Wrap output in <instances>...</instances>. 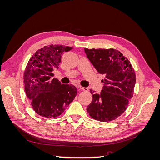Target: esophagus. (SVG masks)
I'll list each match as a JSON object with an SVG mask.
<instances>
[{
    "instance_id": "1",
    "label": "esophagus",
    "mask_w": 160,
    "mask_h": 160,
    "mask_svg": "<svg viewBox=\"0 0 160 160\" xmlns=\"http://www.w3.org/2000/svg\"><path fill=\"white\" fill-rule=\"evenodd\" d=\"M78 88L79 89H81V90H83V91H88V88H83V87H81V86H78Z\"/></svg>"
}]
</instances>
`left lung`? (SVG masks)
Listing matches in <instances>:
<instances>
[{
    "label": "left lung",
    "instance_id": "obj_1",
    "mask_svg": "<svg viewBox=\"0 0 160 160\" xmlns=\"http://www.w3.org/2000/svg\"><path fill=\"white\" fill-rule=\"evenodd\" d=\"M89 61L100 74L105 75L101 93L90 90L93 100L87 111L92 118L99 122H111L127 109L133 98L135 74L129 61L114 49L85 48Z\"/></svg>",
    "mask_w": 160,
    "mask_h": 160
}]
</instances>
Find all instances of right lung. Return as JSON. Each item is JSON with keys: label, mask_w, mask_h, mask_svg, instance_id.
Listing matches in <instances>:
<instances>
[{"label": "right lung", "mask_w": 160, "mask_h": 160, "mask_svg": "<svg viewBox=\"0 0 160 160\" xmlns=\"http://www.w3.org/2000/svg\"><path fill=\"white\" fill-rule=\"evenodd\" d=\"M72 47L45 46L36 51L24 72L25 93L33 110L45 118H57L64 112L75 99L77 89L71 84H61L52 71L59 69L61 54Z\"/></svg>", "instance_id": "obj_1"}]
</instances>
